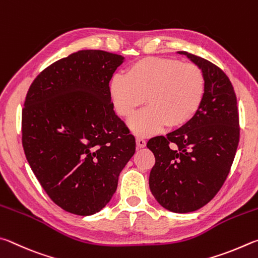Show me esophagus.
I'll use <instances>...</instances> for the list:
<instances>
[{
	"label": "esophagus",
	"instance_id": "1",
	"mask_svg": "<svg viewBox=\"0 0 258 258\" xmlns=\"http://www.w3.org/2000/svg\"><path fill=\"white\" fill-rule=\"evenodd\" d=\"M136 145H137V148H144L146 146V141H145V139H143V138H137L136 139Z\"/></svg>",
	"mask_w": 258,
	"mask_h": 258
}]
</instances>
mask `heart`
<instances>
[{
  "label": "heart",
  "instance_id": "obj_1",
  "mask_svg": "<svg viewBox=\"0 0 258 258\" xmlns=\"http://www.w3.org/2000/svg\"><path fill=\"white\" fill-rule=\"evenodd\" d=\"M110 94L117 114L125 119L146 101L148 107L129 121L138 136H151L168 124L186 125L200 110L205 77L200 67L175 58L144 57L133 63L125 76L111 79Z\"/></svg>",
  "mask_w": 258,
  "mask_h": 258
}]
</instances>
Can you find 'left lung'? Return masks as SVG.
Listing matches in <instances>:
<instances>
[{
    "label": "left lung",
    "instance_id": "8db88e82",
    "mask_svg": "<svg viewBox=\"0 0 258 258\" xmlns=\"http://www.w3.org/2000/svg\"><path fill=\"white\" fill-rule=\"evenodd\" d=\"M200 67L205 94L200 110L186 125L148 141L155 156L150 188L159 204L188 213L213 200L227 179L239 135L237 97L228 76L213 63L180 51Z\"/></svg>",
    "mask_w": 258,
    "mask_h": 258
}]
</instances>
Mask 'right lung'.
Segmentation results:
<instances>
[{"label":"right lung","instance_id":"right-lung-1","mask_svg":"<svg viewBox=\"0 0 258 258\" xmlns=\"http://www.w3.org/2000/svg\"><path fill=\"white\" fill-rule=\"evenodd\" d=\"M119 54L84 49L36 77L22 108V146L48 197L67 212L92 215L111 201L136 151L113 111L110 80Z\"/></svg>","mask_w":258,"mask_h":258}]
</instances>
